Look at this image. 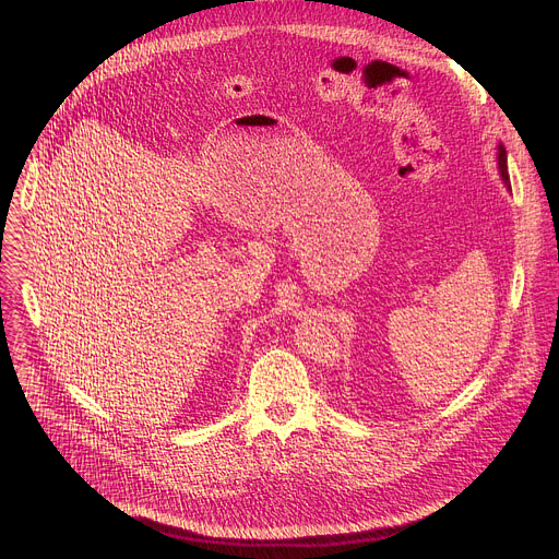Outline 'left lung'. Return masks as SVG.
Wrapping results in <instances>:
<instances>
[{
	"label": "left lung",
	"mask_w": 559,
	"mask_h": 559,
	"mask_svg": "<svg viewBox=\"0 0 559 559\" xmlns=\"http://www.w3.org/2000/svg\"><path fill=\"white\" fill-rule=\"evenodd\" d=\"M498 164H500V173H502V179L509 183V173H507V150L500 145V152H498Z\"/></svg>",
	"instance_id": "obj_1"
}]
</instances>
